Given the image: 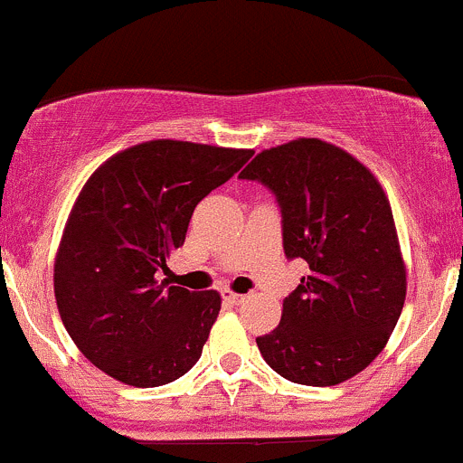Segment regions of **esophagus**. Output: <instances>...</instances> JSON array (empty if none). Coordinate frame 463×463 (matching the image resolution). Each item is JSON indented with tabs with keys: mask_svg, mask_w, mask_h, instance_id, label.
Instances as JSON below:
<instances>
[{
	"mask_svg": "<svg viewBox=\"0 0 463 463\" xmlns=\"http://www.w3.org/2000/svg\"><path fill=\"white\" fill-rule=\"evenodd\" d=\"M223 300L231 302V305H241V302L246 300V296L244 293H235L231 291V288H226V291H223Z\"/></svg>",
	"mask_w": 463,
	"mask_h": 463,
	"instance_id": "34e87169",
	"label": "esophagus"
}]
</instances>
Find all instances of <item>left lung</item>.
Returning <instances> with one entry per match:
<instances>
[{
  "label": "left lung",
  "instance_id": "1",
  "mask_svg": "<svg viewBox=\"0 0 463 463\" xmlns=\"http://www.w3.org/2000/svg\"><path fill=\"white\" fill-rule=\"evenodd\" d=\"M241 179L269 185L282 208L287 258L309 264L258 347L291 383L349 381L385 349L408 291L390 199L367 165L320 138L261 149Z\"/></svg>",
  "mask_w": 463,
  "mask_h": 463
}]
</instances>
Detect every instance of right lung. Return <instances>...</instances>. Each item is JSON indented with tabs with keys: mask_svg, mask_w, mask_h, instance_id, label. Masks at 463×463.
Returning a JSON list of instances; mask_svg holds the SVG:
<instances>
[{
	"mask_svg": "<svg viewBox=\"0 0 463 463\" xmlns=\"http://www.w3.org/2000/svg\"><path fill=\"white\" fill-rule=\"evenodd\" d=\"M253 149L156 138L96 167L73 202L53 264L60 318L107 376L158 387L193 370L222 309L217 291H188L156 273L184 246L194 208Z\"/></svg>",
	"mask_w": 463,
	"mask_h": 463,
	"instance_id": "add662e5",
	"label": "right lung"
}]
</instances>
